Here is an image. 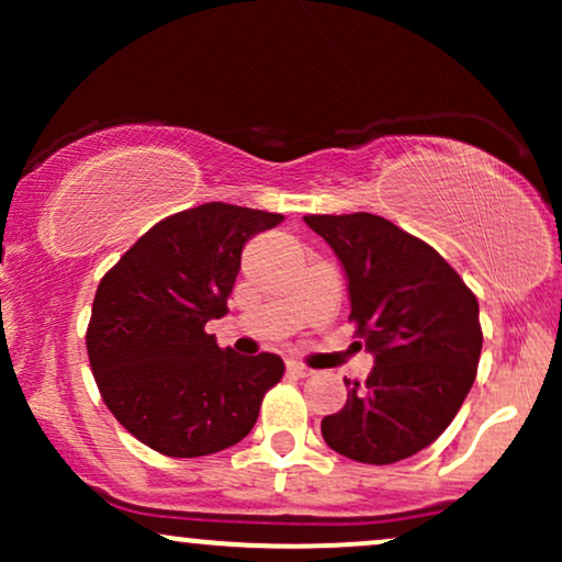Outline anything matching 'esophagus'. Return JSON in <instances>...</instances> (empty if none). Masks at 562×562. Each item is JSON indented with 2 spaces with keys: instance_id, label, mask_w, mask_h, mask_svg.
Segmentation results:
<instances>
[{
  "instance_id": "1",
  "label": "esophagus",
  "mask_w": 562,
  "mask_h": 562,
  "mask_svg": "<svg viewBox=\"0 0 562 562\" xmlns=\"http://www.w3.org/2000/svg\"><path fill=\"white\" fill-rule=\"evenodd\" d=\"M285 367H288V372H293L295 378H308L312 375V370H308L306 364H301V362H295V359H288L285 362Z\"/></svg>"
}]
</instances>
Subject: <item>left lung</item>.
I'll return each instance as SVG.
<instances>
[{
  "instance_id": "8db88e82",
  "label": "left lung",
  "mask_w": 562,
  "mask_h": 562,
  "mask_svg": "<svg viewBox=\"0 0 562 562\" xmlns=\"http://www.w3.org/2000/svg\"><path fill=\"white\" fill-rule=\"evenodd\" d=\"M346 272L357 335L375 367L322 420L327 447L391 465L430 447L465 402L481 359L479 301L428 243L375 214L303 216Z\"/></svg>"
}]
</instances>
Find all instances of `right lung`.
I'll use <instances>...</instances> for the list:
<instances>
[{
	"label": "right lung",
	"mask_w": 562,
	"mask_h": 562,
	"mask_svg": "<svg viewBox=\"0 0 562 562\" xmlns=\"http://www.w3.org/2000/svg\"><path fill=\"white\" fill-rule=\"evenodd\" d=\"M282 214L205 203L150 227L100 280L87 351L102 402L166 457H203L250 434L285 372L277 353L218 348L205 322L227 314L245 243Z\"/></svg>",
	"instance_id": "right-lung-1"
}]
</instances>
